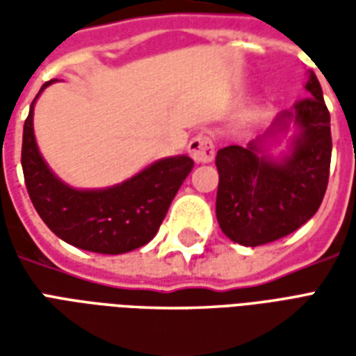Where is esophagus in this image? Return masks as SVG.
Listing matches in <instances>:
<instances>
[{
    "label": "esophagus",
    "mask_w": 356,
    "mask_h": 356,
    "mask_svg": "<svg viewBox=\"0 0 356 356\" xmlns=\"http://www.w3.org/2000/svg\"><path fill=\"white\" fill-rule=\"evenodd\" d=\"M188 152L193 156L194 162L208 163L216 158V143L208 133H198L188 143Z\"/></svg>",
    "instance_id": "34e87169"
}]
</instances>
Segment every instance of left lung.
I'll return each instance as SVG.
<instances>
[{
	"label": "left lung",
	"instance_id": "1",
	"mask_svg": "<svg viewBox=\"0 0 356 356\" xmlns=\"http://www.w3.org/2000/svg\"><path fill=\"white\" fill-rule=\"evenodd\" d=\"M305 89L311 97L282 112L267 133L288 131L290 122L298 127L290 152L280 160L265 154V137L217 152L216 213L232 242L254 248L284 238L321 208L332 158L330 112L314 72H309Z\"/></svg>",
	"mask_w": 356,
	"mask_h": 356
}]
</instances>
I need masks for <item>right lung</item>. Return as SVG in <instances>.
<instances>
[{
    "instance_id": "right-lung-1",
    "label": "right lung",
    "mask_w": 356,
    "mask_h": 356,
    "mask_svg": "<svg viewBox=\"0 0 356 356\" xmlns=\"http://www.w3.org/2000/svg\"><path fill=\"white\" fill-rule=\"evenodd\" d=\"M53 81L43 83L40 93ZM34 102L24 122L20 160L30 200L43 223L58 238L95 254H125L148 244L193 170V160L185 154L171 156L120 185L78 191L63 183L40 154L34 137Z\"/></svg>"
}]
</instances>
